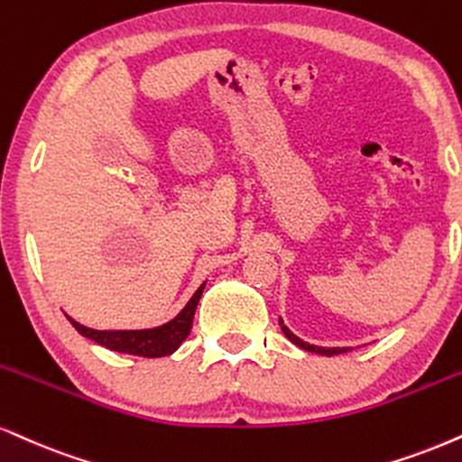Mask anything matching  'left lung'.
Segmentation results:
<instances>
[{"label":"left lung","mask_w":462,"mask_h":462,"mask_svg":"<svg viewBox=\"0 0 462 462\" xmlns=\"http://www.w3.org/2000/svg\"><path fill=\"white\" fill-rule=\"evenodd\" d=\"M282 322V320H280ZM282 331L286 333V337L291 342H294L297 344L299 348H303V351H310V353H319V355H327V357H331V355H340V353H348L351 351V348H322V346H314V344H308V342H303V340H299L297 336H294V333L288 329V327L284 325V322H282Z\"/></svg>","instance_id":"8db88e82"}]
</instances>
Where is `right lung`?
Returning <instances> with one entry per match:
<instances>
[{"mask_svg": "<svg viewBox=\"0 0 462 462\" xmlns=\"http://www.w3.org/2000/svg\"><path fill=\"white\" fill-rule=\"evenodd\" d=\"M204 284L198 288L196 294L189 299L180 314L174 320L165 322V325L154 327V329H140V331H97L90 327H83L77 320H70V325L75 327L81 336L90 337L101 346L109 348V351L118 353H129L137 355V357H165L171 355L180 346L182 340L189 336L193 327V314H196L198 301L202 297Z\"/></svg>", "mask_w": 462, "mask_h": 462, "instance_id": "add662e5", "label": "right lung"}]
</instances>
